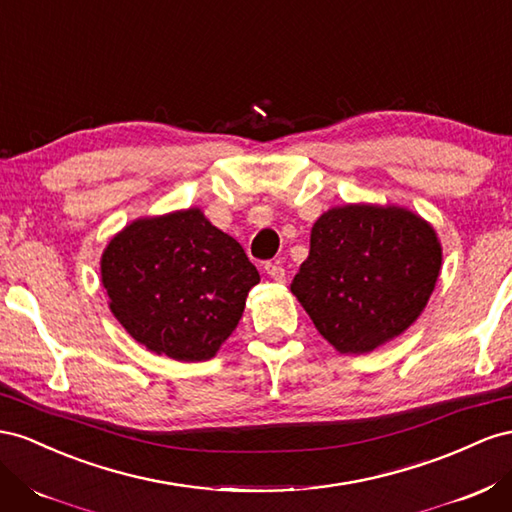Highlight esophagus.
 <instances>
[{
  "instance_id": "1",
  "label": "esophagus",
  "mask_w": 512,
  "mask_h": 512,
  "mask_svg": "<svg viewBox=\"0 0 512 512\" xmlns=\"http://www.w3.org/2000/svg\"><path fill=\"white\" fill-rule=\"evenodd\" d=\"M265 271L271 280L275 282H284L286 280V271L282 265H278V262H265Z\"/></svg>"
}]
</instances>
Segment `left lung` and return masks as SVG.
<instances>
[{"label": "left lung", "mask_w": 512, "mask_h": 512, "mask_svg": "<svg viewBox=\"0 0 512 512\" xmlns=\"http://www.w3.org/2000/svg\"><path fill=\"white\" fill-rule=\"evenodd\" d=\"M441 269L433 226L403 206L344 204L316 219L290 290L340 353H370L416 323Z\"/></svg>", "instance_id": "obj_1"}]
</instances>
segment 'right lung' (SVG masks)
Returning <instances> with one entry per match:
<instances>
[{
  "mask_svg": "<svg viewBox=\"0 0 512 512\" xmlns=\"http://www.w3.org/2000/svg\"><path fill=\"white\" fill-rule=\"evenodd\" d=\"M109 310L148 351L206 362L239 325L256 267L200 209L135 219L107 243Z\"/></svg>",
  "mask_w": 512,
  "mask_h": 512,
  "instance_id": "add662e5",
  "label": "right lung"
}]
</instances>
